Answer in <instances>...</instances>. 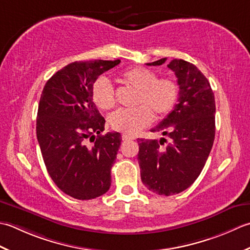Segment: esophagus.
<instances>
[{
	"label": "esophagus",
	"mask_w": 250,
	"mask_h": 250,
	"mask_svg": "<svg viewBox=\"0 0 250 250\" xmlns=\"http://www.w3.org/2000/svg\"><path fill=\"white\" fill-rule=\"evenodd\" d=\"M122 139H123V141H131V140H135L134 137H130V136H127V135H123L122 136Z\"/></svg>",
	"instance_id": "esophagus-1"
}]
</instances>
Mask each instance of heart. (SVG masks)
Returning <instances> with one entry per match:
<instances>
[{"mask_svg":"<svg viewBox=\"0 0 250 250\" xmlns=\"http://www.w3.org/2000/svg\"><path fill=\"white\" fill-rule=\"evenodd\" d=\"M124 83L138 89L135 109H121L109 116L111 128L125 135H135L149 126L153 119L162 118L174 108L179 95L178 84L171 78L156 79L152 70L146 68H131L122 74ZM91 98L101 110H110L115 105V93L110 81L105 76H99L93 87Z\"/></svg>","mask_w":250,"mask_h":250,"instance_id":"heart-1","label":"heart"}]
</instances>
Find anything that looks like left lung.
Returning <instances> with one entry per match:
<instances>
[{"instance_id":"left-lung-1","label":"left lung","mask_w":250,"mask_h":250,"mask_svg":"<svg viewBox=\"0 0 250 250\" xmlns=\"http://www.w3.org/2000/svg\"><path fill=\"white\" fill-rule=\"evenodd\" d=\"M165 61L162 58L146 64L161 65ZM167 67L178 79L179 98L174 110L151 129L167 139H139L138 162L147 189L169 196L188 189L205 166L215 139L216 104L209 82L194 64L172 59Z\"/></svg>"}]
</instances>
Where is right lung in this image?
<instances>
[{
	"label": "right lung",
	"mask_w": 250,
	"mask_h": 250,
	"mask_svg": "<svg viewBox=\"0 0 250 250\" xmlns=\"http://www.w3.org/2000/svg\"><path fill=\"white\" fill-rule=\"evenodd\" d=\"M120 62L75 61L56 72L41 95L37 137L45 166L55 185L76 200H93L110 189L122 138L115 131L103 134L105 121L91 87Z\"/></svg>",
	"instance_id": "obj_1"
}]
</instances>
